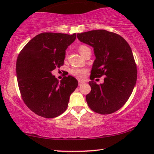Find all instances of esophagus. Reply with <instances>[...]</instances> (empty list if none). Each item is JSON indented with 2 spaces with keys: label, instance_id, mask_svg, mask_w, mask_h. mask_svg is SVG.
Wrapping results in <instances>:
<instances>
[{
  "label": "esophagus",
  "instance_id": "obj_1",
  "mask_svg": "<svg viewBox=\"0 0 154 154\" xmlns=\"http://www.w3.org/2000/svg\"><path fill=\"white\" fill-rule=\"evenodd\" d=\"M83 83H83V81H79V86L82 85H83Z\"/></svg>",
  "mask_w": 154,
  "mask_h": 154
}]
</instances>
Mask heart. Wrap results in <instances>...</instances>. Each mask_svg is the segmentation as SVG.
I'll return each mask as SVG.
<instances>
[{
	"label": "heart",
	"instance_id": "heart-1",
	"mask_svg": "<svg viewBox=\"0 0 154 154\" xmlns=\"http://www.w3.org/2000/svg\"><path fill=\"white\" fill-rule=\"evenodd\" d=\"M89 49H90V48L85 45H80L79 48L80 53H81V54H83L84 52H85L86 50H89ZM70 73H71V75H73V76H75V78H77V79H83V78L84 77V75H85L86 70H85V69H79V68H73V69H71Z\"/></svg>",
	"mask_w": 154,
	"mask_h": 154
}]
</instances>
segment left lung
I'll list each match as a JSON object with an SVG mask.
<instances>
[{"label":"left lung","instance_id":"1","mask_svg":"<svg viewBox=\"0 0 154 154\" xmlns=\"http://www.w3.org/2000/svg\"><path fill=\"white\" fill-rule=\"evenodd\" d=\"M78 39L94 48L93 63L86 95L88 105L94 112L110 114L123 106L136 84L137 69L129 44L121 35L104 29L77 33ZM105 76L97 85L95 77Z\"/></svg>","mask_w":154,"mask_h":154}]
</instances>
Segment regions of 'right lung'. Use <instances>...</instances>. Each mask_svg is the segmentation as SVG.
Returning a JSON list of instances; mask_svg holds the SVG:
<instances>
[{
  "label": "right lung",
  "instance_id": "right-lung-1",
  "mask_svg": "<svg viewBox=\"0 0 154 154\" xmlns=\"http://www.w3.org/2000/svg\"><path fill=\"white\" fill-rule=\"evenodd\" d=\"M75 38V33H41L19 54L16 72L21 96L27 107L40 116L52 119L64 113L77 88L75 78L64 76L60 82L51 73L64 64L66 48Z\"/></svg>",
  "mask_w": 154,
  "mask_h": 154
}]
</instances>
